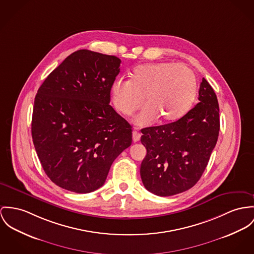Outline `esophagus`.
<instances>
[{"mask_svg": "<svg viewBox=\"0 0 254 254\" xmlns=\"http://www.w3.org/2000/svg\"><path fill=\"white\" fill-rule=\"evenodd\" d=\"M140 138H141V133L138 132L136 130H134V131L132 132V139H133V141H134V142H138V141L140 140Z\"/></svg>", "mask_w": 254, "mask_h": 254, "instance_id": "obj_1", "label": "esophagus"}]
</instances>
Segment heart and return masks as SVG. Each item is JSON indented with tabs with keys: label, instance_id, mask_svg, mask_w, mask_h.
Returning a JSON list of instances; mask_svg holds the SVG:
<instances>
[{
	"label": "heart",
	"instance_id": "b5f03b06",
	"mask_svg": "<svg viewBox=\"0 0 254 254\" xmlns=\"http://www.w3.org/2000/svg\"><path fill=\"white\" fill-rule=\"evenodd\" d=\"M197 93L193 71L176 63L145 64L132 71L131 79L118 78L111 87L115 108L131 115L144 103L147 106L136 118L139 126L151 125L156 118L171 123L191 108Z\"/></svg>",
	"mask_w": 254,
	"mask_h": 254
}]
</instances>
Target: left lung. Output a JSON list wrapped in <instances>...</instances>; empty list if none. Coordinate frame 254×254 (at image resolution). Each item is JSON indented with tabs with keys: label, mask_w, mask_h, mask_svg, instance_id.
Wrapping results in <instances>:
<instances>
[{
	"label": "left lung",
	"mask_w": 254,
	"mask_h": 254,
	"mask_svg": "<svg viewBox=\"0 0 254 254\" xmlns=\"http://www.w3.org/2000/svg\"><path fill=\"white\" fill-rule=\"evenodd\" d=\"M198 99L178 121L141 129L147 155L140 175L146 190L156 195H175L191 189L207 167L218 138L219 107L205 78Z\"/></svg>",
	"instance_id": "1"
}]
</instances>
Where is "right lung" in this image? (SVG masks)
I'll use <instances>...</instances> for the list:
<instances>
[{
    "label": "right lung",
    "mask_w": 254,
    "mask_h": 254,
    "mask_svg": "<svg viewBox=\"0 0 254 254\" xmlns=\"http://www.w3.org/2000/svg\"><path fill=\"white\" fill-rule=\"evenodd\" d=\"M120 64L116 56L81 49L39 87L33 142L44 172L62 189L98 190L113 161L131 145V126L109 104Z\"/></svg>",
    "instance_id": "right-lung-1"
}]
</instances>
